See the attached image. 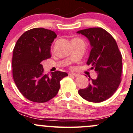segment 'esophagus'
I'll return each instance as SVG.
<instances>
[{"instance_id": "obj_1", "label": "esophagus", "mask_w": 133, "mask_h": 133, "mask_svg": "<svg viewBox=\"0 0 133 133\" xmlns=\"http://www.w3.org/2000/svg\"><path fill=\"white\" fill-rule=\"evenodd\" d=\"M69 75L70 76H75V77H77L78 76V75H77V74L76 73H74V72H69Z\"/></svg>"}]
</instances>
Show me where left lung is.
Here are the masks:
<instances>
[{"label": "left lung", "mask_w": 133, "mask_h": 133, "mask_svg": "<svg viewBox=\"0 0 133 133\" xmlns=\"http://www.w3.org/2000/svg\"><path fill=\"white\" fill-rule=\"evenodd\" d=\"M77 33L89 39L92 50L87 64L98 74L97 79H89V86L78 94L89 102H103L114 95L121 83L122 55L113 36L102 28H89Z\"/></svg>", "instance_id": "1"}]
</instances>
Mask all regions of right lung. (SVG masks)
<instances>
[{"label":"right lung","instance_id":"add662e5","mask_svg":"<svg viewBox=\"0 0 133 133\" xmlns=\"http://www.w3.org/2000/svg\"><path fill=\"white\" fill-rule=\"evenodd\" d=\"M57 37L52 30L34 28L18 39L12 54V76L19 91L25 98L36 103H45L57 94L60 82L68 76L57 71L44 73L41 62L51 57V43Z\"/></svg>","mask_w":133,"mask_h":133}]
</instances>
